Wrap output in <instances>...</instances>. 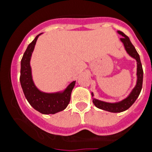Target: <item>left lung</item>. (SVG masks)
<instances>
[{
  "instance_id": "left-lung-1",
  "label": "left lung",
  "mask_w": 152,
  "mask_h": 152,
  "mask_svg": "<svg viewBox=\"0 0 152 152\" xmlns=\"http://www.w3.org/2000/svg\"><path fill=\"white\" fill-rule=\"evenodd\" d=\"M117 33L123 36L120 39V40L124 44V46L127 54L131 57L134 58L137 62V82H136V85L133 88V90H131V92L127 97L121 101L116 102V103H109V102L102 101V100L95 99L94 98V93H91L92 96H93V103L94 105L99 109L111 112V113H121V112L124 111L129 107H131V105L134 103L135 100L138 97L141 89H142V83H143V69H142V65H141L138 53L135 49L134 46L131 42L129 38L124 33L121 31H117Z\"/></svg>"
}]
</instances>
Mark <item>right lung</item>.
<instances>
[{"mask_svg": "<svg viewBox=\"0 0 152 152\" xmlns=\"http://www.w3.org/2000/svg\"><path fill=\"white\" fill-rule=\"evenodd\" d=\"M41 34L37 35L28 45L23 55L21 61L20 83L25 98L34 109L43 114H54L67 107L76 81L71 83L63 91L56 93H45L36 87L32 80L30 61L36 41Z\"/></svg>", "mask_w": 152, "mask_h": 152, "instance_id": "1", "label": "right lung"}]
</instances>
